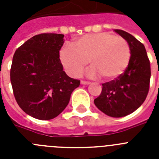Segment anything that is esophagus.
Returning <instances> with one entry per match:
<instances>
[{"label": "esophagus", "mask_w": 159, "mask_h": 159, "mask_svg": "<svg viewBox=\"0 0 159 159\" xmlns=\"http://www.w3.org/2000/svg\"><path fill=\"white\" fill-rule=\"evenodd\" d=\"M80 83H81V84H85V85H88V84H91L89 81H85V80H81Z\"/></svg>", "instance_id": "esophagus-1"}]
</instances>
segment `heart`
I'll use <instances>...</instances> for the list:
<instances>
[{
  "mask_svg": "<svg viewBox=\"0 0 159 159\" xmlns=\"http://www.w3.org/2000/svg\"><path fill=\"white\" fill-rule=\"evenodd\" d=\"M60 58L64 68L72 76H80L90 61L92 67L90 76L99 75L110 80L121 75L127 69L130 60V48L122 36L99 32L79 38L72 47L64 46Z\"/></svg>",
  "mask_w": 159,
  "mask_h": 159,
  "instance_id": "obj_1",
  "label": "heart"
}]
</instances>
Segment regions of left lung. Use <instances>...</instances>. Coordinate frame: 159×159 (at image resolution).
Returning a JSON list of instances; mask_svg holds the SVG:
<instances>
[{
	"instance_id": "1",
	"label": "left lung",
	"mask_w": 159,
	"mask_h": 159,
	"mask_svg": "<svg viewBox=\"0 0 159 159\" xmlns=\"http://www.w3.org/2000/svg\"><path fill=\"white\" fill-rule=\"evenodd\" d=\"M127 40L130 60L121 75L102 84V92L94 100L95 106L107 116L119 118L130 115L145 101L150 88L151 63L143 43L128 32L116 29Z\"/></svg>"
}]
</instances>
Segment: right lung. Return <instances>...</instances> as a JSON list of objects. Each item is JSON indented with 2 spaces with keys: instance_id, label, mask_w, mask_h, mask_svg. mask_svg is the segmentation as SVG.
Returning <instances> with one entry per match:
<instances>
[{
  "instance_id": "obj_1",
  "label": "right lung",
  "mask_w": 159,
  "mask_h": 159,
  "mask_svg": "<svg viewBox=\"0 0 159 159\" xmlns=\"http://www.w3.org/2000/svg\"><path fill=\"white\" fill-rule=\"evenodd\" d=\"M64 35L32 36L14 53L10 80L17 104L35 119L49 120L67 106L71 92L80 84L63 71L60 50Z\"/></svg>"
}]
</instances>
